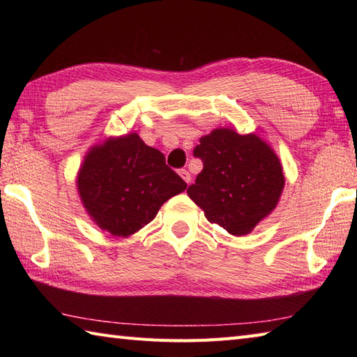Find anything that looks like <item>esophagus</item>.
I'll list each match as a JSON object with an SVG mask.
<instances>
[{"label":"esophagus","instance_id":"esophagus-1","mask_svg":"<svg viewBox=\"0 0 357 357\" xmlns=\"http://www.w3.org/2000/svg\"><path fill=\"white\" fill-rule=\"evenodd\" d=\"M178 173H179V176H181V178H183V179L185 181V183H187V184H190V181H192V176H190V173H188V172H187V170H184V169H183V170H179Z\"/></svg>","mask_w":357,"mask_h":357}]
</instances>
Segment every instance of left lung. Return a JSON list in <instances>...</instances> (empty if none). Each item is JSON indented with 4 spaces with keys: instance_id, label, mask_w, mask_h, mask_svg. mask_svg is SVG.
I'll return each instance as SVG.
<instances>
[{
    "instance_id": "obj_1",
    "label": "left lung",
    "mask_w": 357,
    "mask_h": 357,
    "mask_svg": "<svg viewBox=\"0 0 357 357\" xmlns=\"http://www.w3.org/2000/svg\"><path fill=\"white\" fill-rule=\"evenodd\" d=\"M193 155L204 169L187 195L208 222L244 236L276 208L285 185L282 164L257 135L215 128L202 136Z\"/></svg>"
}]
</instances>
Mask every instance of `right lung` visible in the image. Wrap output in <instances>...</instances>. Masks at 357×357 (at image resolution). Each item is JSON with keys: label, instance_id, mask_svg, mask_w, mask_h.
Wrapping results in <instances>:
<instances>
[{"label": "right lung", "instance_id": "right-lung-1", "mask_svg": "<svg viewBox=\"0 0 357 357\" xmlns=\"http://www.w3.org/2000/svg\"><path fill=\"white\" fill-rule=\"evenodd\" d=\"M77 187L82 207L101 230L128 238L153 221L162 204L187 184L165 165L161 151L132 132L90 147Z\"/></svg>", "mask_w": 357, "mask_h": 357}]
</instances>
